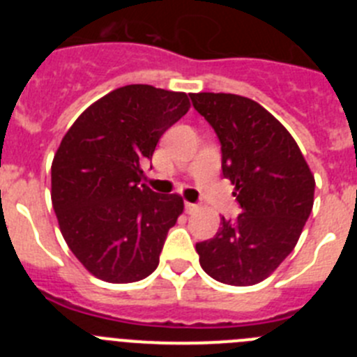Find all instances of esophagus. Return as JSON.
<instances>
[{
	"instance_id": "esophagus-1",
	"label": "esophagus",
	"mask_w": 357,
	"mask_h": 357,
	"mask_svg": "<svg viewBox=\"0 0 357 357\" xmlns=\"http://www.w3.org/2000/svg\"><path fill=\"white\" fill-rule=\"evenodd\" d=\"M184 207H185V213H195V211H198V206L197 204H191V202H185L184 204Z\"/></svg>"
}]
</instances>
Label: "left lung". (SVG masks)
<instances>
[{"instance_id": "left-lung-1", "label": "left lung", "mask_w": 357, "mask_h": 357, "mask_svg": "<svg viewBox=\"0 0 357 357\" xmlns=\"http://www.w3.org/2000/svg\"><path fill=\"white\" fill-rule=\"evenodd\" d=\"M222 144L223 176L241 206L216 236L197 243L200 266L218 282L252 286L291 254L314 202V176L288 130L264 107L238 94H191Z\"/></svg>"}]
</instances>
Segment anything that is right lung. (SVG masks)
Wrapping results in <instances>:
<instances>
[{
	"label": "right lung",
	"instance_id": "right-lung-1",
	"mask_svg": "<svg viewBox=\"0 0 357 357\" xmlns=\"http://www.w3.org/2000/svg\"><path fill=\"white\" fill-rule=\"evenodd\" d=\"M189 107L185 93L125 85L87 107L62 137L52 164L53 209L68 247L98 279L135 282L159 264L184 200L139 184L141 160Z\"/></svg>",
	"mask_w": 357,
	"mask_h": 357
}]
</instances>
